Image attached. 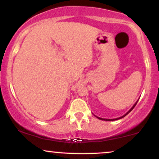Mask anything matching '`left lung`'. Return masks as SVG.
Returning <instances> with one entry per match:
<instances>
[{"label": "left lung", "mask_w": 159, "mask_h": 159, "mask_svg": "<svg viewBox=\"0 0 159 159\" xmlns=\"http://www.w3.org/2000/svg\"><path fill=\"white\" fill-rule=\"evenodd\" d=\"M138 101H137L136 102H135V104H134V105H133V106H132V108H131L130 109V110H129V111H128V112L126 113V114H124L123 115V116H120V117H118V118H116V119H104V118H101V117H98V116H96V117H97L98 118V119H99V120H105V121H114V120H120V119H122V118H123L124 117V116H126V115L128 114H129V112H131V111H132V110H133V108H134V107H135V105H137V103H138Z\"/></svg>", "instance_id": "left-lung-1"}]
</instances>
